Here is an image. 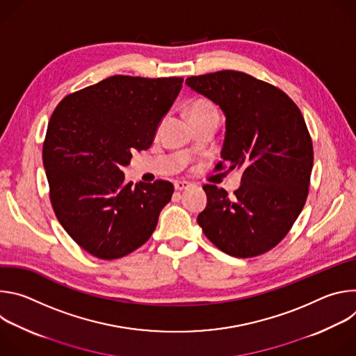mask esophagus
<instances>
[{
    "mask_svg": "<svg viewBox=\"0 0 356 356\" xmlns=\"http://www.w3.org/2000/svg\"><path fill=\"white\" fill-rule=\"evenodd\" d=\"M188 187H191V183H188V181H184V180H179V181H176V183H175V188H176L177 191H183V190H187Z\"/></svg>",
    "mask_w": 356,
    "mask_h": 356,
    "instance_id": "esophagus-1",
    "label": "esophagus"
}]
</instances>
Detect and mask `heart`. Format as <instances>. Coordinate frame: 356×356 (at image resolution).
<instances>
[{"instance_id": "heart-1", "label": "heart", "mask_w": 356, "mask_h": 356, "mask_svg": "<svg viewBox=\"0 0 356 356\" xmlns=\"http://www.w3.org/2000/svg\"><path fill=\"white\" fill-rule=\"evenodd\" d=\"M211 113H217V110L213 106V103H210V101H207V99H197L188 107V115L191 120H195L198 117L207 115Z\"/></svg>"}]
</instances>
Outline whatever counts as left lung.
<instances>
[{
    "instance_id": "8db88e82",
    "label": "left lung",
    "mask_w": 356,
    "mask_h": 356,
    "mask_svg": "<svg viewBox=\"0 0 356 356\" xmlns=\"http://www.w3.org/2000/svg\"><path fill=\"white\" fill-rule=\"evenodd\" d=\"M186 84L225 114L222 161L216 169L242 170L232 195L202 186L209 201L198 225L231 257L262 255L287 235L306 204L314 161L306 121L284 91L243 72L191 76Z\"/></svg>"
}]
</instances>
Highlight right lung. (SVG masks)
<instances>
[{"mask_svg": "<svg viewBox=\"0 0 356 356\" xmlns=\"http://www.w3.org/2000/svg\"><path fill=\"white\" fill-rule=\"evenodd\" d=\"M183 77L111 76L66 95L49 120L42 159L54 211L90 255L113 261L154 234L173 194L166 180L127 183L122 168L147 149Z\"/></svg>", "mask_w": 356, "mask_h": 356, "instance_id": "1", "label": "right lung"}]
</instances>
